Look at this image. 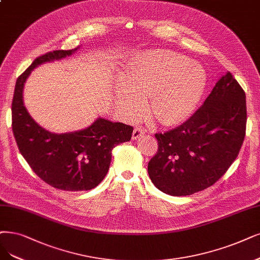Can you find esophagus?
Segmentation results:
<instances>
[{
	"instance_id": "34e87169",
	"label": "esophagus",
	"mask_w": 260,
	"mask_h": 260,
	"mask_svg": "<svg viewBox=\"0 0 260 260\" xmlns=\"http://www.w3.org/2000/svg\"><path fill=\"white\" fill-rule=\"evenodd\" d=\"M145 135V131H143L142 128H140V127H137V128H135L134 129V132H133V139L134 140H136V139H138L139 137H141V136H143Z\"/></svg>"
}]
</instances>
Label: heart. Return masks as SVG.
<instances>
[{
	"label": "heart",
	"instance_id": "obj_1",
	"mask_svg": "<svg viewBox=\"0 0 260 260\" xmlns=\"http://www.w3.org/2000/svg\"><path fill=\"white\" fill-rule=\"evenodd\" d=\"M207 74L198 63L170 50H150L133 57L115 82V104L127 120L141 117L172 126L186 121L203 98Z\"/></svg>",
	"mask_w": 260,
	"mask_h": 260
}]
</instances>
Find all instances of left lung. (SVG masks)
Segmentation results:
<instances>
[{"label": "left lung", "instance_id": "1", "mask_svg": "<svg viewBox=\"0 0 260 260\" xmlns=\"http://www.w3.org/2000/svg\"><path fill=\"white\" fill-rule=\"evenodd\" d=\"M245 125V93L227 72L185 123L155 134L158 150L148 164L153 184L171 196L191 195L213 185L238 156Z\"/></svg>", "mask_w": 260, "mask_h": 260}]
</instances>
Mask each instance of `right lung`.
Wrapping results in <instances>:
<instances>
[{
	"mask_svg": "<svg viewBox=\"0 0 260 260\" xmlns=\"http://www.w3.org/2000/svg\"><path fill=\"white\" fill-rule=\"evenodd\" d=\"M72 50L48 52L33 61L18 77L12 104V126L19 151L35 174L49 185L63 190H90L106 177L112 149L129 141L133 127L98 118L88 127L55 134L38 125L23 103V88L32 71L47 62L62 60Z\"/></svg>",
	"mask_w": 260,
	"mask_h": 260,
	"instance_id": "add662e5",
	"label": "right lung"
}]
</instances>
